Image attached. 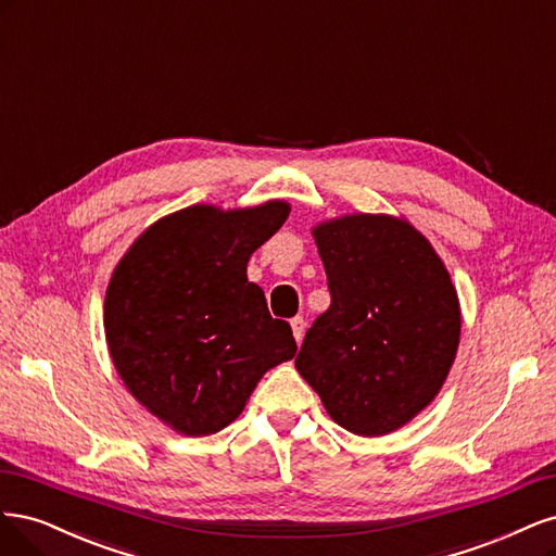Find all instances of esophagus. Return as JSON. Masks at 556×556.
Returning <instances> with one entry per match:
<instances>
[{
    "mask_svg": "<svg viewBox=\"0 0 556 556\" xmlns=\"http://www.w3.org/2000/svg\"><path fill=\"white\" fill-rule=\"evenodd\" d=\"M304 318L302 316H295L293 320H291V330H293V337H295V342H302V337H304Z\"/></svg>",
    "mask_w": 556,
    "mask_h": 556,
    "instance_id": "obj_1",
    "label": "esophagus"
}]
</instances>
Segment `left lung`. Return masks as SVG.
Returning a JSON list of instances; mask_svg holds the SVG:
<instances>
[{
	"label": "left lung",
	"mask_w": 556,
	"mask_h": 556,
	"mask_svg": "<svg viewBox=\"0 0 556 556\" xmlns=\"http://www.w3.org/2000/svg\"><path fill=\"white\" fill-rule=\"evenodd\" d=\"M332 302L295 369L328 416L383 437L434 402L462 332L451 273L418 228L392 214H344L312 228Z\"/></svg>",
	"instance_id": "1"
}]
</instances>
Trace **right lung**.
<instances>
[{
    "mask_svg": "<svg viewBox=\"0 0 556 556\" xmlns=\"http://www.w3.org/2000/svg\"><path fill=\"white\" fill-rule=\"evenodd\" d=\"M289 212L286 201L191 205L148 226L115 265L105 344L138 404L175 432H219L263 374L295 355L291 326L247 279L249 258Z\"/></svg>",
    "mask_w": 556,
    "mask_h": 556,
    "instance_id": "1",
    "label": "right lung"
}]
</instances>
